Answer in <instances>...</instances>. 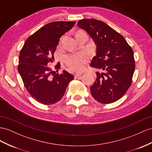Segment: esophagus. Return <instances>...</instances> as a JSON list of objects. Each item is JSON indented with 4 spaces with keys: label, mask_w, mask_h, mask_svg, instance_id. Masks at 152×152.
<instances>
[{
    "label": "esophagus",
    "mask_w": 152,
    "mask_h": 152,
    "mask_svg": "<svg viewBox=\"0 0 152 152\" xmlns=\"http://www.w3.org/2000/svg\"><path fill=\"white\" fill-rule=\"evenodd\" d=\"M81 75H82V73H76V74H75V78H76V77H79Z\"/></svg>",
    "instance_id": "esophagus-1"
}]
</instances>
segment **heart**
I'll use <instances>...</instances> for the list:
<instances>
[{"label": "heart", "instance_id": "b5f03b06", "mask_svg": "<svg viewBox=\"0 0 152 152\" xmlns=\"http://www.w3.org/2000/svg\"><path fill=\"white\" fill-rule=\"evenodd\" d=\"M87 61L88 57L84 53L68 54L64 58V62L66 65L74 71H81L84 68L85 64L87 63Z\"/></svg>", "mask_w": 152, "mask_h": 152}]
</instances>
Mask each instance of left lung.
I'll return each mask as SVG.
<instances>
[{"instance_id":"obj_1","label":"left lung","mask_w":152,"mask_h":152,"mask_svg":"<svg viewBox=\"0 0 152 152\" xmlns=\"http://www.w3.org/2000/svg\"><path fill=\"white\" fill-rule=\"evenodd\" d=\"M77 26L86 31L97 46L91 67L98 68L95 82L91 86L96 101L109 104L125 94L135 71L134 52L124 38L105 23L96 19H82Z\"/></svg>"}]
</instances>
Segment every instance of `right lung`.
I'll use <instances>...</instances> for the list:
<instances>
[{
    "instance_id": "add662e5",
    "label": "right lung",
    "mask_w": 152,
    "mask_h": 152,
    "mask_svg": "<svg viewBox=\"0 0 152 152\" xmlns=\"http://www.w3.org/2000/svg\"><path fill=\"white\" fill-rule=\"evenodd\" d=\"M76 22H53L43 26L28 37L20 50L18 71L26 90L33 98L43 104L57 103L64 96L74 76L67 71L55 74L49 65L60 38L75 26ZM60 63L54 66L56 72Z\"/></svg>"
}]
</instances>
